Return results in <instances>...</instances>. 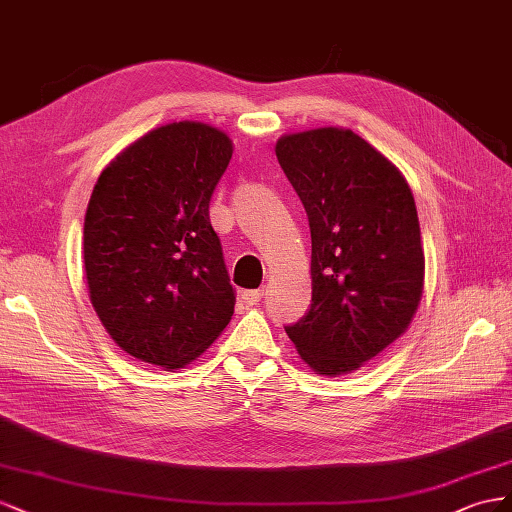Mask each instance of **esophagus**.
Listing matches in <instances>:
<instances>
[{
  "label": "esophagus",
  "instance_id": "1",
  "mask_svg": "<svg viewBox=\"0 0 512 512\" xmlns=\"http://www.w3.org/2000/svg\"><path fill=\"white\" fill-rule=\"evenodd\" d=\"M264 298V289H253V291H244L242 294V302L246 304V306H255V304H259V300Z\"/></svg>",
  "mask_w": 512,
  "mask_h": 512
}]
</instances>
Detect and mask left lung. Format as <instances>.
Instances as JSON below:
<instances>
[{
  "label": "left lung",
  "instance_id": "1",
  "mask_svg": "<svg viewBox=\"0 0 512 512\" xmlns=\"http://www.w3.org/2000/svg\"><path fill=\"white\" fill-rule=\"evenodd\" d=\"M311 227V309L287 326L300 358L328 377L379 356L410 328L425 287L412 188L354 130L324 126L276 141Z\"/></svg>",
  "mask_w": 512,
  "mask_h": 512
}]
</instances>
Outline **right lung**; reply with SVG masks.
I'll return each instance as SVG.
<instances>
[{
    "label": "right lung",
    "instance_id": "1",
    "mask_svg": "<svg viewBox=\"0 0 512 512\" xmlns=\"http://www.w3.org/2000/svg\"><path fill=\"white\" fill-rule=\"evenodd\" d=\"M233 154L227 133L171 122L130 143L102 169L83 223L94 311L133 358L184 369L225 330L233 287L210 197Z\"/></svg>",
    "mask_w": 512,
    "mask_h": 512
}]
</instances>
